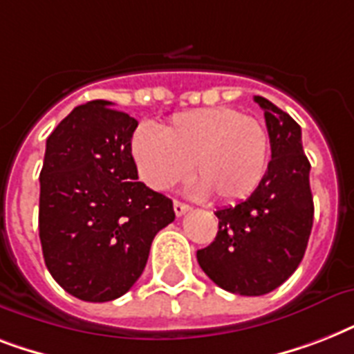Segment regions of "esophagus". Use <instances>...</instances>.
Returning <instances> with one entry per match:
<instances>
[{"instance_id": "34e87169", "label": "esophagus", "mask_w": 354, "mask_h": 354, "mask_svg": "<svg viewBox=\"0 0 354 354\" xmlns=\"http://www.w3.org/2000/svg\"><path fill=\"white\" fill-rule=\"evenodd\" d=\"M189 209H191V207H189L187 204H183V202H178V200H174V213H176V216L185 215Z\"/></svg>"}]
</instances>
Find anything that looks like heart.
<instances>
[{"mask_svg":"<svg viewBox=\"0 0 354 354\" xmlns=\"http://www.w3.org/2000/svg\"><path fill=\"white\" fill-rule=\"evenodd\" d=\"M132 156L141 180L167 191L191 172L196 196L215 194L221 202L250 196L268 161V133L255 118L227 106L176 113L165 127L141 124L132 136Z\"/></svg>","mask_w":354,"mask_h":354,"instance_id":"1","label":"heart"}]
</instances>
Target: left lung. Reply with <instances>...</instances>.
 I'll use <instances>...</instances> for the list:
<instances>
[{
  "mask_svg": "<svg viewBox=\"0 0 354 354\" xmlns=\"http://www.w3.org/2000/svg\"><path fill=\"white\" fill-rule=\"evenodd\" d=\"M253 99L263 108L268 128V171L250 198L216 211L215 241L196 252L205 275L241 296L268 294L296 272L314 218L301 127L268 99Z\"/></svg>",
  "mask_w": 354,
  "mask_h": 354,
  "instance_id": "obj_1",
  "label": "left lung"
}]
</instances>
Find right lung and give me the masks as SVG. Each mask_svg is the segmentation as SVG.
Wrapping results in <instances>:
<instances>
[{
  "label": "right lung",
  "instance_id": "add662e5",
  "mask_svg": "<svg viewBox=\"0 0 354 354\" xmlns=\"http://www.w3.org/2000/svg\"><path fill=\"white\" fill-rule=\"evenodd\" d=\"M138 121L110 101L80 104L47 138L38 227L53 279L82 301L127 294L156 233L174 221L172 200L138 182Z\"/></svg>",
  "mask_w": 354,
  "mask_h": 354
}]
</instances>
